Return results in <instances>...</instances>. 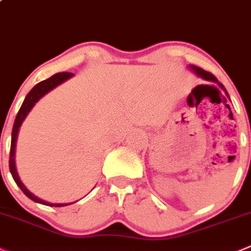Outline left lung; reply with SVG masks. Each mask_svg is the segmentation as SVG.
<instances>
[{
    "label": "left lung",
    "mask_w": 251,
    "mask_h": 251,
    "mask_svg": "<svg viewBox=\"0 0 251 251\" xmlns=\"http://www.w3.org/2000/svg\"><path fill=\"white\" fill-rule=\"evenodd\" d=\"M189 67H190V69L193 70V71L195 72L196 75H198V76H200L201 78L206 79V81L215 82V83H217L218 86L221 87V88H223V89H225V87H223V84H222V83H220V82H218V79L216 78V77L213 76L212 74H210V72L205 71V70H202V69H201V67L194 66V65H190V66H189ZM225 92H226V94H227V96H228V93H227V91H226V89H225ZM228 98H229V96H228Z\"/></svg>",
    "instance_id": "left-lung-1"
}]
</instances>
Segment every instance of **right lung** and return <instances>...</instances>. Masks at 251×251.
I'll return each instance as SVG.
<instances>
[{"label":"right lung","instance_id":"add662e5","mask_svg":"<svg viewBox=\"0 0 251 251\" xmlns=\"http://www.w3.org/2000/svg\"><path fill=\"white\" fill-rule=\"evenodd\" d=\"M74 76V74H70V72H60V74H56L53 76H51L50 78L45 79V81H41L26 94L25 99H24L23 104H22L21 109H19L18 114L16 116V120H14V125H13V130H12V141H11V151H9V170H11V174L13 176L14 181L16 184L21 187V190L28 196L30 200L35 201V202L41 203V205H46V206H51V207H62V206H67L70 203H50L48 201H44L41 199L36 198L35 195L30 193V191L24 186L23 182L21 181L19 179V175L17 173V168H16V145H17V137H18V132H19V127H21L22 123L24 121V119L26 118V115L29 114V111L31 110L34 105H35L36 101L41 98V97L45 96L48 92H50L51 89H53L55 87H57L58 84H61L62 82H65L66 79L71 78Z\"/></svg>","mask_w":251,"mask_h":251}]
</instances>
